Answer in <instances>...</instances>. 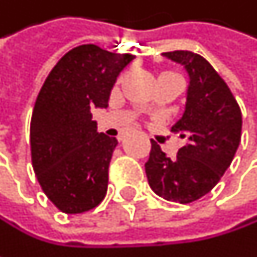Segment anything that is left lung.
<instances>
[{
    "instance_id": "1",
    "label": "left lung",
    "mask_w": 257,
    "mask_h": 257,
    "mask_svg": "<svg viewBox=\"0 0 257 257\" xmlns=\"http://www.w3.org/2000/svg\"><path fill=\"white\" fill-rule=\"evenodd\" d=\"M189 77L184 113L171 131L184 138L174 159L152 140L146 176L161 198L180 204L207 195L229 168L241 141L242 117L231 89L201 55L189 50L162 53Z\"/></svg>"
}]
</instances>
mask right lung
I'll return each mask as SVG.
<instances>
[{"mask_svg": "<svg viewBox=\"0 0 257 257\" xmlns=\"http://www.w3.org/2000/svg\"><path fill=\"white\" fill-rule=\"evenodd\" d=\"M134 55L83 44L47 76L31 119V156L46 196L64 213L95 208L107 193L117 140L99 134L92 108H107L110 92Z\"/></svg>", "mask_w": 257, "mask_h": 257, "instance_id": "add662e5", "label": "right lung"}]
</instances>
